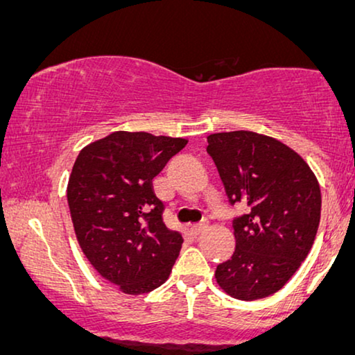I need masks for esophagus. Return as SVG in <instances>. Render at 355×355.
Instances as JSON below:
<instances>
[{"label": "esophagus", "mask_w": 355, "mask_h": 355, "mask_svg": "<svg viewBox=\"0 0 355 355\" xmlns=\"http://www.w3.org/2000/svg\"><path fill=\"white\" fill-rule=\"evenodd\" d=\"M207 227L208 225L207 224H197V225H192V227H190V234L193 235V237H198V235H202L205 230H207Z\"/></svg>", "instance_id": "obj_1"}]
</instances>
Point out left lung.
I'll use <instances>...</instances> for the list:
<instances>
[{"label":"left lung","mask_w":355,"mask_h":355,"mask_svg":"<svg viewBox=\"0 0 355 355\" xmlns=\"http://www.w3.org/2000/svg\"><path fill=\"white\" fill-rule=\"evenodd\" d=\"M207 139L229 202L245 207L234 220L235 251L216 267V282L237 300H263L284 288L309 254L320 186L304 158L275 137L230 131Z\"/></svg>","instance_id":"obj_1"}]
</instances>
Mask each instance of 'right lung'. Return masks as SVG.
Segmentation results:
<instances>
[{
  "label": "right lung",
  "instance_id": "add662e5",
  "mask_svg": "<svg viewBox=\"0 0 355 355\" xmlns=\"http://www.w3.org/2000/svg\"><path fill=\"white\" fill-rule=\"evenodd\" d=\"M187 139L115 131L83 147L67 186L78 245L102 279L126 295L168 280L182 234L162 219L152 179Z\"/></svg>",
  "mask_w": 355,
  "mask_h": 355
}]
</instances>
